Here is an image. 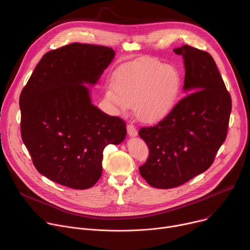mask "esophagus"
Masks as SVG:
<instances>
[{
	"mask_svg": "<svg viewBox=\"0 0 250 250\" xmlns=\"http://www.w3.org/2000/svg\"><path fill=\"white\" fill-rule=\"evenodd\" d=\"M127 131H128L129 136H132V137H135V136H137V134H138L137 128H136L135 125H134L133 123H131V122L127 125Z\"/></svg>",
	"mask_w": 250,
	"mask_h": 250,
	"instance_id": "esophagus-1",
	"label": "esophagus"
}]
</instances>
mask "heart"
Returning a JSON list of instances; mask_svg holds the SVG:
<instances>
[{
  "instance_id": "obj_1",
  "label": "heart",
  "mask_w": 250,
  "mask_h": 250,
  "mask_svg": "<svg viewBox=\"0 0 250 250\" xmlns=\"http://www.w3.org/2000/svg\"><path fill=\"white\" fill-rule=\"evenodd\" d=\"M112 84L105 93L108 101L122 109L134 105L140 120L152 123L172 111L182 82L174 67L147 60L119 70Z\"/></svg>"
}]
</instances>
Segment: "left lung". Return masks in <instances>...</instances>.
<instances>
[{
  "instance_id": "left-lung-1",
  "label": "left lung",
  "mask_w": 250,
  "mask_h": 250,
  "mask_svg": "<svg viewBox=\"0 0 250 250\" xmlns=\"http://www.w3.org/2000/svg\"><path fill=\"white\" fill-rule=\"evenodd\" d=\"M183 58L187 94L172 111L139 136L148 147V158L139 167L153 187L180 186L206 171L227 138L231 98L213 57L184 45L173 49Z\"/></svg>"
}]
</instances>
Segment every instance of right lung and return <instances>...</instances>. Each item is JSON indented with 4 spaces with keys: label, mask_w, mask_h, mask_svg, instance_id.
Instances as JSON below:
<instances>
[{
    "label": "right lung",
    "mask_w": 250,
    "mask_h": 250,
    "mask_svg": "<svg viewBox=\"0 0 250 250\" xmlns=\"http://www.w3.org/2000/svg\"><path fill=\"white\" fill-rule=\"evenodd\" d=\"M113 49L72 43L47 52L20 96L21 139L35 168L56 183L87 189L101 178L104 149L120 144L126 123L91 104L89 89Z\"/></svg>",
    "instance_id": "add662e5"
}]
</instances>
